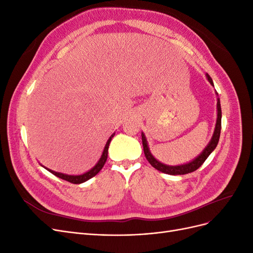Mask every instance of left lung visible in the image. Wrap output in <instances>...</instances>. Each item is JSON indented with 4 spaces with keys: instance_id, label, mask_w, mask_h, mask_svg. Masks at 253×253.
Returning a JSON list of instances; mask_svg holds the SVG:
<instances>
[{
    "instance_id": "8db88e82",
    "label": "left lung",
    "mask_w": 253,
    "mask_h": 253,
    "mask_svg": "<svg viewBox=\"0 0 253 253\" xmlns=\"http://www.w3.org/2000/svg\"><path fill=\"white\" fill-rule=\"evenodd\" d=\"M207 78H208L209 82L213 85V81L208 74H207ZM220 128H221V109H220L219 99H217V119H216V126H215V129H214V134L212 136V139L209 142V144L207 145L206 149L203 151L202 154L198 157H196L193 162H191L186 165H181V166H167V165L159 163L158 160H156L151 154V152L148 147V143H147V139H145L144 134L141 133L144 156L148 159V162L151 164L152 167H154L156 170L163 172V173H166V174L182 175V174H188L191 172H194L205 163V160L208 158V156L213 152V150L216 148V145L219 140Z\"/></svg>"
}]
</instances>
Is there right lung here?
I'll return each instance as SVG.
<instances>
[{
	"label": "right lung",
	"mask_w": 253,
	"mask_h": 253,
	"mask_svg": "<svg viewBox=\"0 0 253 253\" xmlns=\"http://www.w3.org/2000/svg\"><path fill=\"white\" fill-rule=\"evenodd\" d=\"M114 135H115V133L110 137L108 142H106L105 147H104V150H103V153H102V155H101V158L99 159L98 164L93 168V169L89 170L88 172L84 173V174H82V175H66V174L58 173V172L51 171V170H48V169H47V170H48L50 173H52L53 175H56L57 177H59V178H61V179H64V180H66V181H70V182H72V183H82V182H84V181L88 180L89 178L94 177V176H95L96 174H98L99 171H100V170L102 169V168H103V166H104V164H105V162H106V159H108L109 145H110V142H111L112 138L114 137Z\"/></svg>",
	"instance_id": "obj_1"
}]
</instances>
